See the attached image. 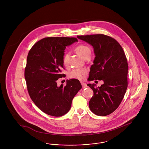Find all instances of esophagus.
<instances>
[{"mask_svg": "<svg viewBox=\"0 0 149 149\" xmlns=\"http://www.w3.org/2000/svg\"><path fill=\"white\" fill-rule=\"evenodd\" d=\"M81 85H82V87L83 88H85L86 87H87V85L84 83H81Z\"/></svg>", "mask_w": 149, "mask_h": 149, "instance_id": "esophagus-1", "label": "esophagus"}]
</instances>
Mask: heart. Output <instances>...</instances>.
Masks as SVG:
<instances>
[{
  "label": "heart",
  "mask_w": 149,
  "mask_h": 149,
  "mask_svg": "<svg viewBox=\"0 0 149 149\" xmlns=\"http://www.w3.org/2000/svg\"><path fill=\"white\" fill-rule=\"evenodd\" d=\"M76 51L79 55L83 58L90 56L91 54V48L84 45H80L78 46L76 49ZM63 62L64 65H67L68 63V55L67 54L64 55L63 58ZM86 73L85 69H74L72 70L69 74V78L71 79H77L79 80H82Z\"/></svg>",
  "instance_id": "b5f03b06"
}]
</instances>
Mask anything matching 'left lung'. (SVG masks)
Returning a JSON list of instances; mask_svg holds the SVG:
<instances>
[{"label": "left lung", "instance_id": "1", "mask_svg": "<svg viewBox=\"0 0 149 149\" xmlns=\"http://www.w3.org/2000/svg\"><path fill=\"white\" fill-rule=\"evenodd\" d=\"M77 37L94 48L95 57L88 80L104 81L98 88L94 84H87L94 93L89 102L90 109L100 116L110 114L120 106L127 88L128 66L125 52L120 44L108 36L97 34Z\"/></svg>", "mask_w": 149, "mask_h": 149}]
</instances>
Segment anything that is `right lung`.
I'll use <instances>...</instances> for the list:
<instances>
[{
  "label": "right lung",
  "mask_w": 149,
  "mask_h": 149,
  "mask_svg": "<svg viewBox=\"0 0 149 149\" xmlns=\"http://www.w3.org/2000/svg\"><path fill=\"white\" fill-rule=\"evenodd\" d=\"M77 41L75 37H46L29 51L24 70L29 95L36 106L50 116L67 113L72 99L82 88L76 79L67 80L65 86L57 85L58 79L65 77L61 71L66 46Z\"/></svg>",
  "instance_id": "add662e5"
}]
</instances>
